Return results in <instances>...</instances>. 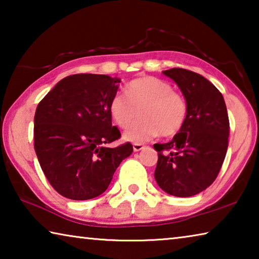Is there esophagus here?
I'll list each match as a JSON object with an SVG mask.
<instances>
[{"instance_id": "34e87169", "label": "esophagus", "mask_w": 259, "mask_h": 259, "mask_svg": "<svg viewBox=\"0 0 259 259\" xmlns=\"http://www.w3.org/2000/svg\"><path fill=\"white\" fill-rule=\"evenodd\" d=\"M133 147H134V151H135V152H139V151H142V150H143V148H144V147H145V146H144V145H143V144H139V143H135V144H134V145H133Z\"/></svg>"}]
</instances>
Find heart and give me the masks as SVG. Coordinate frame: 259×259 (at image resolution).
<instances>
[{
    "instance_id": "1",
    "label": "heart",
    "mask_w": 259,
    "mask_h": 259,
    "mask_svg": "<svg viewBox=\"0 0 259 259\" xmlns=\"http://www.w3.org/2000/svg\"><path fill=\"white\" fill-rule=\"evenodd\" d=\"M109 114L117 126L125 129L138 116L142 119L124 133V139L143 143L161 135L171 137L185 124L187 103L172 85L155 76L139 77L128 83L125 95L117 93L109 102Z\"/></svg>"
}]
</instances>
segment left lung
<instances>
[{
	"instance_id": "1",
	"label": "left lung",
	"mask_w": 259,
	"mask_h": 259,
	"mask_svg": "<svg viewBox=\"0 0 259 259\" xmlns=\"http://www.w3.org/2000/svg\"><path fill=\"white\" fill-rule=\"evenodd\" d=\"M163 74L182 90L187 119L172 140L153 145L159 155L154 177L168 194L187 198L217 178L229 146V115L221 91L202 75L184 68Z\"/></svg>"
}]
</instances>
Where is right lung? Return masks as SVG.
<instances>
[{
  "label": "right lung",
  "instance_id": "1",
  "mask_svg": "<svg viewBox=\"0 0 259 259\" xmlns=\"http://www.w3.org/2000/svg\"><path fill=\"white\" fill-rule=\"evenodd\" d=\"M120 78L103 74L66 76L46 95L34 116V148L50 185L71 200H89L107 190L134 147L112 125L109 102Z\"/></svg>",
  "mask_w": 259,
  "mask_h": 259
}]
</instances>
